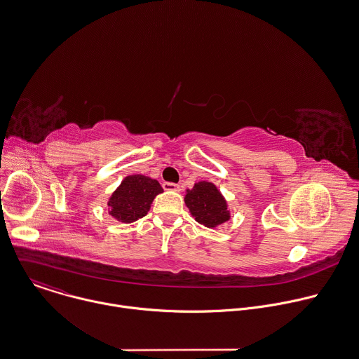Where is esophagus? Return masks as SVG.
<instances>
[{
  "label": "esophagus",
  "instance_id": "1",
  "mask_svg": "<svg viewBox=\"0 0 359 359\" xmlns=\"http://www.w3.org/2000/svg\"><path fill=\"white\" fill-rule=\"evenodd\" d=\"M162 187H163V190H168V191H179L180 190V186L176 183H172V182H163Z\"/></svg>",
  "mask_w": 359,
  "mask_h": 359
}]
</instances>
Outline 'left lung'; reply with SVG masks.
Segmentation results:
<instances>
[{
  "mask_svg": "<svg viewBox=\"0 0 359 359\" xmlns=\"http://www.w3.org/2000/svg\"><path fill=\"white\" fill-rule=\"evenodd\" d=\"M184 201L196 221L208 228H215L229 219L226 201L212 183L200 182L194 184L191 190H187Z\"/></svg>",
  "mask_w": 359,
  "mask_h": 359,
  "instance_id": "obj_1",
  "label": "left lung"
}]
</instances>
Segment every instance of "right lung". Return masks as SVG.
Listing matches in <instances>:
<instances>
[{"label":"right lung","mask_w":359,"mask_h":359,"mask_svg":"<svg viewBox=\"0 0 359 359\" xmlns=\"http://www.w3.org/2000/svg\"><path fill=\"white\" fill-rule=\"evenodd\" d=\"M161 184L147 176H127L109 201L110 215L121 222H134L147 215L154 198L162 193Z\"/></svg>","instance_id":"1"}]
</instances>
